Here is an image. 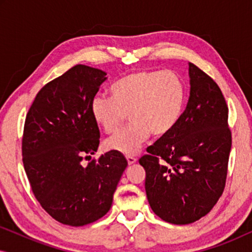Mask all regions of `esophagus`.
<instances>
[{
  "instance_id": "obj_1",
  "label": "esophagus",
  "mask_w": 252,
  "mask_h": 252,
  "mask_svg": "<svg viewBox=\"0 0 252 252\" xmlns=\"http://www.w3.org/2000/svg\"><path fill=\"white\" fill-rule=\"evenodd\" d=\"M126 159H127V163H128V165H133V164H135L136 163V158L135 157H133V156H127L126 157Z\"/></svg>"
}]
</instances>
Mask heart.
<instances>
[{
    "label": "heart",
    "instance_id": "1",
    "mask_svg": "<svg viewBox=\"0 0 252 252\" xmlns=\"http://www.w3.org/2000/svg\"><path fill=\"white\" fill-rule=\"evenodd\" d=\"M111 98L95 96L91 113L96 125L111 134L128 115L132 124L110 137L105 146L115 153L134 156L151 134L166 136L180 122L187 91L185 82L171 71H134L110 88Z\"/></svg>",
    "mask_w": 252,
    "mask_h": 252
}]
</instances>
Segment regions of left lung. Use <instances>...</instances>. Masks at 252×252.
<instances>
[{
    "label": "left lung",
    "instance_id": "left-lung-1",
    "mask_svg": "<svg viewBox=\"0 0 252 252\" xmlns=\"http://www.w3.org/2000/svg\"><path fill=\"white\" fill-rule=\"evenodd\" d=\"M189 78L190 95L180 122L139 159L151 209L174 225L194 222L216 205L232 148L228 106L219 86L192 63Z\"/></svg>",
    "mask_w": 252,
    "mask_h": 252
}]
</instances>
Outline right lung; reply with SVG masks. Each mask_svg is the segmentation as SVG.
Masks as SVG:
<instances>
[{
	"mask_svg": "<svg viewBox=\"0 0 252 252\" xmlns=\"http://www.w3.org/2000/svg\"><path fill=\"white\" fill-rule=\"evenodd\" d=\"M104 71L75 65L37 93L26 115L23 163L31 188L55 220L84 226L106 215L127 167L122 154L97 151L99 129L91 102L106 80Z\"/></svg>",
	"mask_w": 252,
	"mask_h": 252,
	"instance_id": "1",
	"label": "right lung"
}]
</instances>
